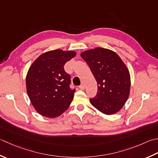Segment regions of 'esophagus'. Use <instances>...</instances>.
Masks as SVG:
<instances>
[{
  "label": "esophagus",
  "mask_w": 158,
  "mask_h": 158,
  "mask_svg": "<svg viewBox=\"0 0 158 158\" xmlns=\"http://www.w3.org/2000/svg\"><path fill=\"white\" fill-rule=\"evenodd\" d=\"M79 88L81 89H84L85 85H84V84H83V83H81V84L79 86Z\"/></svg>",
  "instance_id": "obj_1"
}]
</instances>
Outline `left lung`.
Masks as SVG:
<instances>
[{
    "label": "left lung",
    "instance_id": "obj_1",
    "mask_svg": "<svg viewBox=\"0 0 158 158\" xmlns=\"http://www.w3.org/2000/svg\"><path fill=\"white\" fill-rule=\"evenodd\" d=\"M81 57L97 80L98 91L89 102L96 109L107 115L116 114L129 97L130 74L126 65L115 52L96 48L81 52Z\"/></svg>",
    "mask_w": 158,
    "mask_h": 158
}]
</instances>
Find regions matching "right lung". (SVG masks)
Masks as SVG:
<instances>
[{
	"mask_svg": "<svg viewBox=\"0 0 158 158\" xmlns=\"http://www.w3.org/2000/svg\"><path fill=\"white\" fill-rule=\"evenodd\" d=\"M76 55L60 49L46 52L30 66L26 77L27 92L33 106L41 115L55 118L65 112L72 102L70 76L64 66Z\"/></svg>",
	"mask_w": 158,
	"mask_h": 158,
	"instance_id": "add662e5",
	"label": "right lung"
}]
</instances>
